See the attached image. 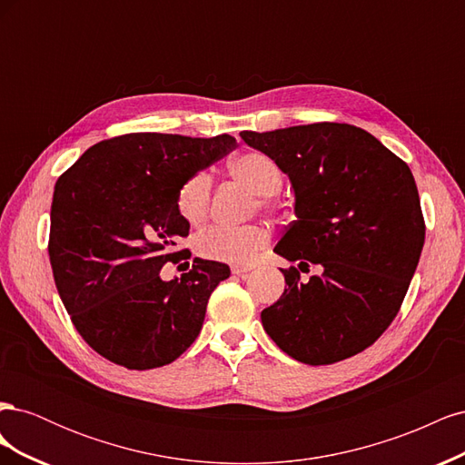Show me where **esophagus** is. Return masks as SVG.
Segmentation results:
<instances>
[{"mask_svg":"<svg viewBox=\"0 0 465 465\" xmlns=\"http://www.w3.org/2000/svg\"><path fill=\"white\" fill-rule=\"evenodd\" d=\"M231 272L234 275H244V273L252 272V265H248V263H232L231 265Z\"/></svg>","mask_w":465,"mask_h":465,"instance_id":"obj_1","label":"esophagus"}]
</instances>
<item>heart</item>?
I'll use <instances>...</instances> for the list:
<instances>
[{
    "label": "heart",
    "instance_id": "1",
    "mask_svg": "<svg viewBox=\"0 0 465 465\" xmlns=\"http://www.w3.org/2000/svg\"><path fill=\"white\" fill-rule=\"evenodd\" d=\"M229 173L258 198H272L283 186V174L273 159L263 153H242L229 163ZM211 178L207 173H195L180 186L176 195L178 213L188 223H200L209 209ZM267 244V232L258 227L231 229L211 227L195 241V250L203 258L246 263Z\"/></svg>",
    "mask_w": 465,
    "mask_h": 465
}]
</instances>
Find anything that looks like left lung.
I'll return each instance as SVG.
<instances>
[{
  "label": "left lung",
  "mask_w": 465,
  "mask_h": 465,
  "mask_svg": "<svg viewBox=\"0 0 465 465\" xmlns=\"http://www.w3.org/2000/svg\"><path fill=\"white\" fill-rule=\"evenodd\" d=\"M273 159L294 190V215L275 254L322 267L262 311L267 335L304 364H333L372 345L396 318L425 244L415 178L400 157L357 125L320 122L241 132Z\"/></svg>",
  "instance_id": "1"
}]
</instances>
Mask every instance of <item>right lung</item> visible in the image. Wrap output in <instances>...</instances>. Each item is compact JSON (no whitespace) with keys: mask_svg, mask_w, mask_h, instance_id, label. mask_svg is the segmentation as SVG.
<instances>
[{"mask_svg":"<svg viewBox=\"0 0 465 465\" xmlns=\"http://www.w3.org/2000/svg\"><path fill=\"white\" fill-rule=\"evenodd\" d=\"M236 145L232 135L128 134L87 149L54 188L50 263L75 330L98 355L132 371L164 367L195 341L227 263L195 258L161 279L190 223L176 195ZM188 250H184L186 254Z\"/></svg>","mask_w":465,"mask_h":465,"instance_id":"right-lung-1","label":"right lung"}]
</instances>
